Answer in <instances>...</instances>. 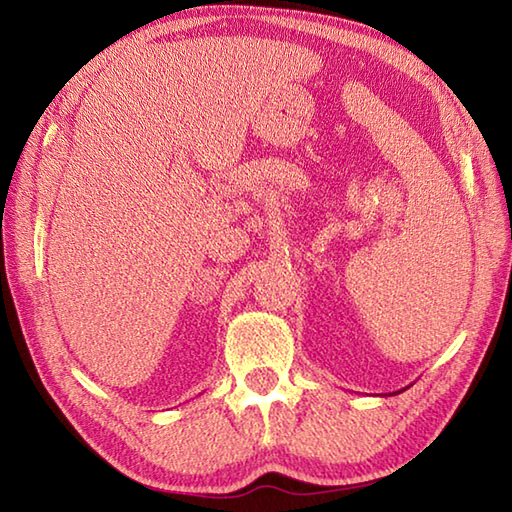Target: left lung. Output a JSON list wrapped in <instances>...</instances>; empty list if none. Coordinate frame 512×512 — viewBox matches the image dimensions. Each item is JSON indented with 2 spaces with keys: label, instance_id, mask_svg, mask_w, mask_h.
<instances>
[{
  "label": "left lung",
  "instance_id": "1",
  "mask_svg": "<svg viewBox=\"0 0 512 512\" xmlns=\"http://www.w3.org/2000/svg\"><path fill=\"white\" fill-rule=\"evenodd\" d=\"M400 391H402V389H400Z\"/></svg>",
  "mask_w": 512,
  "mask_h": 512
}]
</instances>
